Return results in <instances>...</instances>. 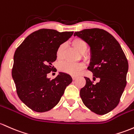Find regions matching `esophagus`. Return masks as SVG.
Segmentation results:
<instances>
[{
    "label": "esophagus",
    "mask_w": 134,
    "mask_h": 134,
    "mask_svg": "<svg viewBox=\"0 0 134 134\" xmlns=\"http://www.w3.org/2000/svg\"><path fill=\"white\" fill-rule=\"evenodd\" d=\"M72 78L73 80H75V79L77 78V76H72Z\"/></svg>",
    "instance_id": "esophagus-1"
}]
</instances>
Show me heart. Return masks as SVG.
Instances as JSON below:
<instances>
[{
    "label": "heart",
    "mask_w": 134,
    "mask_h": 134,
    "mask_svg": "<svg viewBox=\"0 0 134 134\" xmlns=\"http://www.w3.org/2000/svg\"><path fill=\"white\" fill-rule=\"evenodd\" d=\"M71 44L72 46L76 49H77L79 53H81L82 57L83 58H86L87 55L85 53L88 48V44L84 39L79 37H75L71 41ZM66 48V44L62 43L58 47L56 52V56L58 60H62L64 57L65 51ZM85 67V65L83 63L79 64H71V63L61 62L58 64V69L60 71L66 73L72 76L78 74Z\"/></svg>",
    "instance_id": "obj_1"
}]
</instances>
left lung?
<instances>
[{"label":"left lung","mask_w":134,"mask_h":134,"mask_svg":"<svg viewBox=\"0 0 134 134\" xmlns=\"http://www.w3.org/2000/svg\"><path fill=\"white\" fill-rule=\"evenodd\" d=\"M90 47L91 60L88 69L93 73V81L85 77L86 85L80 90L83 104L100 115L108 113L118 105L127 85L129 63L116 39L105 30L85 29L76 32Z\"/></svg>","instance_id":"obj_1"}]
</instances>
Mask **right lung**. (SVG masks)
<instances>
[{
  "instance_id": "add662e5",
  "label": "right lung",
  "mask_w": 134,
  "mask_h": 134,
  "mask_svg": "<svg viewBox=\"0 0 134 134\" xmlns=\"http://www.w3.org/2000/svg\"><path fill=\"white\" fill-rule=\"evenodd\" d=\"M73 33L40 29L26 37L14 53L12 77L17 94L33 111L42 113L53 108L72 81L66 73L59 72L51 80L47 74L53 69L58 47Z\"/></svg>"
}]
</instances>
